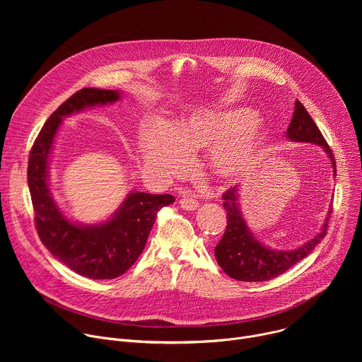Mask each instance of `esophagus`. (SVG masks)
<instances>
[{
    "mask_svg": "<svg viewBox=\"0 0 362 362\" xmlns=\"http://www.w3.org/2000/svg\"><path fill=\"white\" fill-rule=\"evenodd\" d=\"M179 203H180L182 208L186 209V211H194V209L197 208V206H199V202H197L192 194H187V193H185V194L180 197Z\"/></svg>",
    "mask_w": 362,
    "mask_h": 362,
    "instance_id": "34e87169",
    "label": "esophagus"
}]
</instances>
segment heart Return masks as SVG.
<instances>
[{
    "label": "heart",
    "instance_id": "heart-1",
    "mask_svg": "<svg viewBox=\"0 0 362 362\" xmlns=\"http://www.w3.org/2000/svg\"><path fill=\"white\" fill-rule=\"evenodd\" d=\"M262 136L246 110L199 112L180 120L170 134L160 129L143 133L146 162L166 175H180L189 165L186 151L212 147L211 165L222 179H238L257 162Z\"/></svg>",
    "mask_w": 362,
    "mask_h": 362
}]
</instances>
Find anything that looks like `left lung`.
Listing matches in <instances>:
<instances>
[{
	"instance_id": "1",
	"label": "left lung",
	"mask_w": 362,
	"mask_h": 362,
	"mask_svg": "<svg viewBox=\"0 0 362 362\" xmlns=\"http://www.w3.org/2000/svg\"><path fill=\"white\" fill-rule=\"evenodd\" d=\"M286 136L293 141H308L322 146L329 154L334 165V172L337 173V163L331 147L328 146L313 117L309 116L306 109L302 106V103L298 100L295 101V112L288 126ZM222 199L228 222L225 233L215 247V257L225 274L236 281L264 282L285 274L295 264L311 253L328 230L327 218L324 229L313 240L306 242L302 247L285 252L271 250L269 247H265L255 240L246 228V223L239 212L238 187L235 186L228 189L222 194ZM329 214H332V209Z\"/></svg>"
}]
</instances>
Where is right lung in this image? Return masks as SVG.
<instances>
[{"mask_svg":"<svg viewBox=\"0 0 362 362\" xmlns=\"http://www.w3.org/2000/svg\"><path fill=\"white\" fill-rule=\"evenodd\" d=\"M117 98L119 93L112 90L88 87L76 91L44 123L28 158L34 223L42 245L76 274L91 279H113L132 268L144 249L158 212L175 202L172 194L136 192L129 194L109 222L93 228L73 225L59 212L47 186V169L62 117Z\"/></svg>","mask_w":362,"mask_h":362,"instance_id":"obj_1","label":"right lung"}]
</instances>
